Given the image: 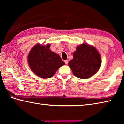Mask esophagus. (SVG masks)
Listing matches in <instances>:
<instances>
[{
	"instance_id": "34e87169",
	"label": "esophagus",
	"mask_w": 124,
	"mask_h": 124,
	"mask_svg": "<svg viewBox=\"0 0 124 124\" xmlns=\"http://www.w3.org/2000/svg\"><path fill=\"white\" fill-rule=\"evenodd\" d=\"M64 62H65V63H66V64H68V60H64Z\"/></svg>"
}]
</instances>
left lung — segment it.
Masks as SVG:
<instances>
[{"instance_id":"1","label":"left lung","mask_w":124,"mask_h":124,"mask_svg":"<svg viewBox=\"0 0 124 124\" xmlns=\"http://www.w3.org/2000/svg\"><path fill=\"white\" fill-rule=\"evenodd\" d=\"M101 64V56L97 50L86 44L77 47L73 53V58L68 63L75 76L83 79L89 78L96 74Z\"/></svg>"}]
</instances>
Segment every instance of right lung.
I'll return each instance as SVG.
<instances>
[{
  "instance_id": "add662e5",
  "label": "right lung",
  "mask_w": 124,
  "mask_h": 124,
  "mask_svg": "<svg viewBox=\"0 0 124 124\" xmlns=\"http://www.w3.org/2000/svg\"><path fill=\"white\" fill-rule=\"evenodd\" d=\"M50 44L35 45L28 56V62L33 72L45 79L52 77L64 62L59 55L50 50Z\"/></svg>"
}]
</instances>
